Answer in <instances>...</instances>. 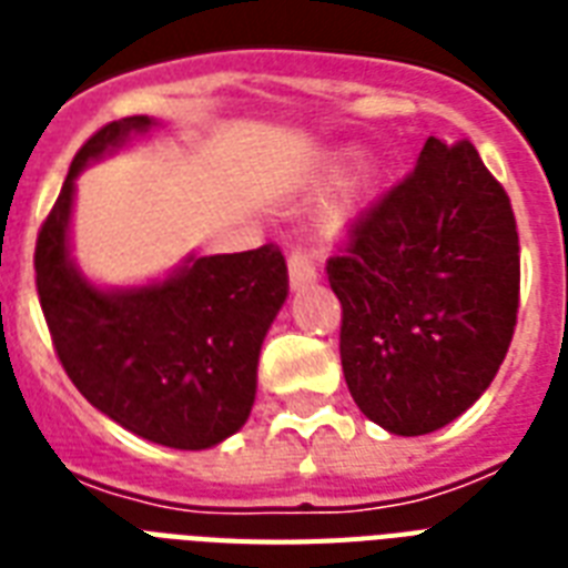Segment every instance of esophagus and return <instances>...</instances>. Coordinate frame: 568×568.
<instances>
[{
	"instance_id": "esophagus-1",
	"label": "esophagus",
	"mask_w": 568,
	"mask_h": 568,
	"mask_svg": "<svg viewBox=\"0 0 568 568\" xmlns=\"http://www.w3.org/2000/svg\"><path fill=\"white\" fill-rule=\"evenodd\" d=\"M315 280H318V274H315V265L310 262V256H303V253L294 250L292 256H288V283H292V288H306Z\"/></svg>"
}]
</instances>
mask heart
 <instances>
[{
    "mask_svg": "<svg viewBox=\"0 0 568 568\" xmlns=\"http://www.w3.org/2000/svg\"><path fill=\"white\" fill-rule=\"evenodd\" d=\"M368 189H372V171H368V168H359V171L342 185L338 196L327 205V212H324V221L321 223H324V232H327V235H342V232L351 226V221H354L356 214V205H359V200H363Z\"/></svg>",
    "mask_w": 568,
    "mask_h": 568,
    "instance_id": "obj_1",
    "label": "heart"
}]
</instances>
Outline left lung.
I'll use <instances>...</instances> for the list:
<instances>
[{
  "label": "left lung",
  "mask_w": 568,
  "mask_h": 568,
  "mask_svg": "<svg viewBox=\"0 0 568 568\" xmlns=\"http://www.w3.org/2000/svg\"><path fill=\"white\" fill-rule=\"evenodd\" d=\"M342 303V372L356 406L397 436L463 415L501 368L519 315V232L468 141L427 138L327 258Z\"/></svg>",
  "instance_id": "left-lung-1"
}]
</instances>
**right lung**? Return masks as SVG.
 Listing matches in <instances>:
<instances>
[{"label":"right lung","mask_w":568,"mask_h":568,"mask_svg":"<svg viewBox=\"0 0 568 568\" xmlns=\"http://www.w3.org/2000/svg\"><path fill=\"white\" fill-rule=\"evenodd\" d=\"M155 120H114L75 153L38 232L34 283L73 386L111 422L164 448H212L247 422L265 333L288 294L280 247L191 256L164 283L102 292L70 262L73 182Z\"/></svg>","instance_id":"add662e5"}]
</instances>
